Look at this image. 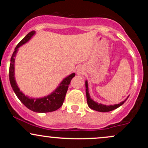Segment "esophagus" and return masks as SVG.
I'll return each instance as SVG.
<instances>
[{
    "label": "esophagus",
    "instance_id": "1",
    "mask_svg": "<svg viewBox=\"0 0 148 148\" xmlns=\"http://www.w3.org/2000/svg\"><path fill=\"white\" fill-rule=\"evenodd\" d=\"M84 73V69L82 67H80L77 69L76 70V74H79V75H81V74H83Z\"/></svg>",
    "mask_w": 148,
    "mask_h": 148
}]
</instances>
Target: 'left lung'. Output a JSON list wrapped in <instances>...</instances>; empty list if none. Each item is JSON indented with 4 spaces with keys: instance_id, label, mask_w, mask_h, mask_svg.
Segmentation results:
<instances>
[{
    "instance_id": "8db88e82",
    "label": "left lung",
    "mask_w": 148,
    "mask_h": 148,
    "mask_svg": "<svg viewBox=\"0 0 148 148\" xmlns=\"http://www.w3.org/2000/svg\"><path fill=\"white\" fill-rule=\"evenodd\" d=\"M89 88H88V81H86V97H87V103L88 106L91 108V109L95 110V111H99V112H108L111 111L113 110L116 109L117 108L120 107V106L123 104L125 102V101L127 99V98L129 97V96L127 97V98L125 100L122 101V102L117 103V104L114 105H104L102 103H98L96 101H95L94 100L90 98L89 94Z\"/></svg>"
}]
</instances>
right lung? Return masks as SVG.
<instances>
[{"label":"right lung","mask_w":148,"mask_h":148,"mask_svg":"<svg viewBox=\"0 0 148 148\" xmlns=\"http://www.w3.org/2000/svg\"><path fill=\"white\" fill-rule=\"evenodd\" d=\"M35 34V31L30 32L18 44L16 48H15L14 51L13 52L12 56L11 57V60H10L9 71L10 82L16 97L28 109L31 110L34 112H37V113H49V112L56 111L62 106L64 100V97H65L66 93H67V89H68L69 85L70 84L71 80L72 79V78L75 76V73H72L70 75L64 78L61 81V83L59 84L56 89L53 92H52L49 95L41 98H30L29 97L25 95L20 90L19 88L18 87L17 84H16V80H15V57H16V53L18 51V49L21 46L29 41Z\"/></svg>","instance_id":"obj_1"}]
</instances>
